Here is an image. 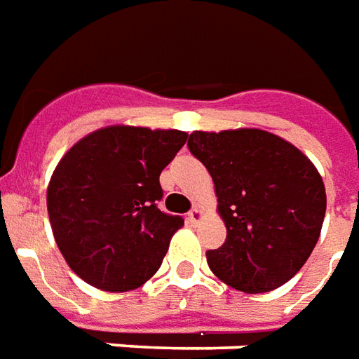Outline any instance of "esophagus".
I'll list each match as a JSON object with an SVG mask.
<instances>
[{
	"mask_svg": "<svg viewBox=\"0 0 359 359\" xmlns=\"http://www.w3.org/2000/svg\"><path fill=\"white\" fill-rule=\"evenodd\" d=\"M201 218H203V212H201L199 208H191V210L187 212V222H189V224H197Z\"/></svg>",
	"mask_w": 359,
	"mask_h": 359,
	"instance_id": "esophagus-1",
	"label": "esophagus"
}]
</instances>
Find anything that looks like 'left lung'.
<instances>
[{
  "label": "left lung",
  "instance_id": "1",
  "mask_svg": "<svg viewBox=\"0 0 359 359\" xmlns=\"http://www.w3.org/2000/svg\"><path fill=\"white\" fill-rule=\"evenodd\" d=\"M187 147L215 182L226 241L210 271L248 294L278 288L306 265L321 233L327 195L311 160L261 129L193 131Z\"/></svg>",
  "mask_w": 359,
  "mask_h": 359
}]
</instances>
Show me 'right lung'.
<instances>
[{
    "label": "right lung",
    "instance_id": "right-lung-1",
    "mask_svg": "<svg viewBox=\"0 0 359 359\" xmlns=\"http://www.w3.org/2000/svg\"><path fill=\"white\" fill-rule=\"evenodd\" d=\"M187 141L177 129L111 126L65 152L48 185L55 243L73 273L104 292L143 286L184 218L162 212L160 174Z\"/></svg>",
    "mask_w": 359,
    "mask_h": 359
}]
</instances>
